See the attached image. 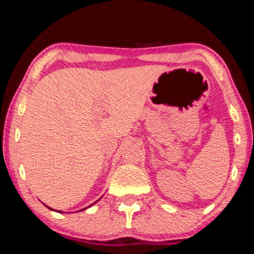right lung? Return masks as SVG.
<instances>
[{"instance_id": "obj_1", "label": "right lung", "mask_w": 254, "mask_h": 254, "mask_svg": "<svg viewBox=\"0 0 254 254\" xmlns=\"http://www.w3.org/2000/svg\"><path fill=\"white\" fill-rule=\"evenodd\" d=\"M97 201H98V200H97ZM97 201H96V202H97ZM95 202V203H96ZM93 204V203H92ZM92 204H91V206H92ZM91 206H89V207H91ZM47 207V206H46ZM47 208H50V207H47ZM86 208H88V207H86ZM86 208H84V209H86ZM50 209H52V208H50ZM84 209H82V210H84ZM52 210H53V209H52ZM82 210H79V211H82ZM58 213H64V211H60V210H58Z\"/></svg>"}]
</instances>
